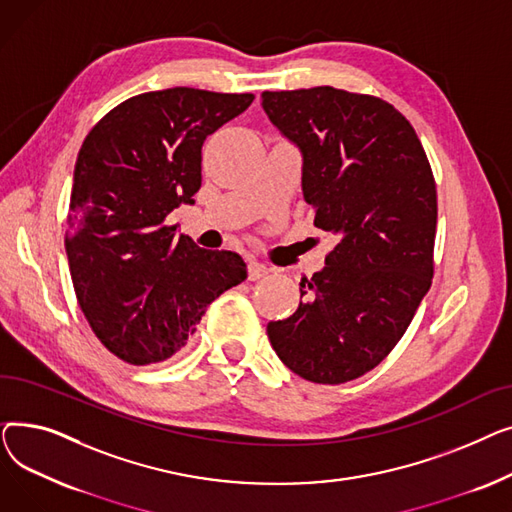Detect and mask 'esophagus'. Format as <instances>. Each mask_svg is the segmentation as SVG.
Wrapping results in <instances>:
<instances>
[{
    "instance_id": "34e87169",
    "label": "esophagus",
    "mask_w": 512,
    "mask_h": 512,
    "mask_svg": "<svg viewBox=\"0 0 512 512\" xmlns=\"http://www.w3.org/2000/svg\"><path fill=\"white\" fill-rule=\"evenodd\" d=\"M267 274H270V270L263 263H257V261H251L249 263V280L251 282H257V280H263Z\"/></svg>"
}]
</instances>
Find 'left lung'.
I'll list each match as a JSON object with an SVG mask.
<instances>
[{"label": "left lung", "instance_id": "obj_1", "mask_svg": "<svg viewBox=\"0 0 512 512\" xmlns=\"http://www.w3.org/2000/svg\"><path fill=\"white\" fill-rule=\"evenodd\" d=\"M272 124L303 153L313 224L336 238L301 280L299 305L270 321L280 361L315 384L380 365L432 286L436 180L411 122L388 101L334 87L263 91Z\"/></svg>", "mask_w": 512, "mask_h": 512}]
</instances>
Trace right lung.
<instances>
[{
  "label": "right lung",
  "mask_w": 512,
  "mask_h": 512,
  "mask_svg": "<svg viewBox=\"0 0 512 512\" xmlns=\"http://www.w3.org/2000/svg\"><path fill=\"white\" fill-rule=\"evenodd\" d=\"M253 93L174 87L130 97L87 134L74 166L66 255L80 309L130 365L170 359L247 263L166 224L201 188V147Z\"/></svg>",
  "instance_id": "add662e5"
}]
</instances>
